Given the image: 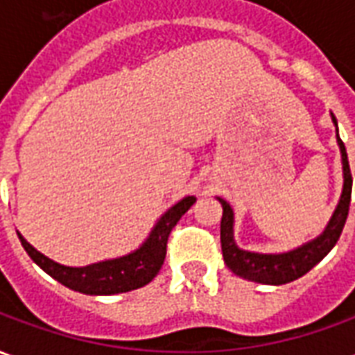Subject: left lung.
Here are the masks:
<instances>
[{"mask_svg":"<svg viewBox=\"0 0 355 355\" xmlns=\"http://www.w3.org/2000/svg\"><path fill=\"white\" fill-rule=\"evenodd\" d=\"M331 117H333V123L336 125V117L333 114H331ZM336 142H338L340 155H343V196H340V201H338L335 213H333L331 220L325 226L323 234L312 239V241L304 243V245L279 254L251 253V251L239 249L236 245V241H234V211H232L228 201L218 198L220 205H223V220H220L223 257L226 266L230 268L234 274L243 277V279H249V282L264 283V285H283V283L295 282L298 277L308 274L335 247L340 234H343L344 224H346L352 198L350 165H348V155H346L344 142L338 139V129H336Z\"/></svg>","mask_w":355,"mask_h":355,"instance_id":"left-lung-1","label":"left lung"}]
</instances>
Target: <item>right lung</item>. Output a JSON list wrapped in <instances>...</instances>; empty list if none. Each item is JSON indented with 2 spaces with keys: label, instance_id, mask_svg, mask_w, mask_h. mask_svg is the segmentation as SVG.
<instances>
[{
  "label": "right lung",
  "instance_id": "right-lung-1",
  "mask_svg": "<svg viewBox=\"0 0 355 355\" xmlns=\"http://www.w3.org/2000/svg\"><path fill=\"white\" fill-rule=\"evenodd\" d=\"M193 203H196V198L186 196L184 200H180L173 207L167 209L162 218L155 223L146 241L137 251L119 259L94 262L89 266L72 268L58 264L34 249L20 234L19 239L24 251L30 254V259L42 268L45 274H49L53 279L62 283L68 289L78 291L83 295H117V293H127V291L144 287L146 283L154 279L165 261L171 230L177 226L180 216L184 215Z\"/></svg>",
  "mask_w": 355,
  "mask_h": 355
}]
</instances>
